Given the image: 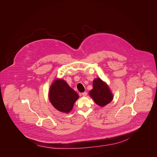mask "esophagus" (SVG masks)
I'll list each match as a JSON object with an SVG mask.
<instances>
[{
    "label": "esophagus",
    "instance_id": "34e87169",
    "mask_svg": "<svg viewBox=\"0 0 157 157\" xmlns=\"http://www.w3.org/2000/svg\"><path fill=\"white\" fill-rule=\"evenodd\" d=\"M82 95L83 96H86V95H87V92H84L82 93Z\"/></svg>",
    "mask_w": 157,
    "mask_h": 157
}]
</instances>
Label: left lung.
Masks as SVG:
<instances>
[{"mask_svg": "<svg viewBox=\"0 0 157 157\" xmlns=\"http://www.w3.org/2000/svg\"><path fill=\"white\" fill-rule=\"evenodd\" d=\"M90 95L95 103L100 106L106 105L113 98L109 87L99 78L94 80L93 89L90 91Z\"/></svg>", "mask_w": 157, "mask_h": 157, "instance_id": "1", "label": "left lung"}]
</instances>
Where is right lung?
I'll return each instance as SVG.
<instances>
[{
  "label": "right lung",
  "mask_w": 157,
  "mask_h": 157,
  "mask_svg": "<svg viewBox=\"0 0 157 157\" xmlns=\"http://www.w3.org/2000/svg\"><path fill=\"white\" fill-rule=\"evenodd\" d=\"M78 95L63 80L57 79L52 84L49 98L52 106L60 112L68 113L73 108Z\"/></svg>",
  "instance_id": "1"
}]
</instances>
